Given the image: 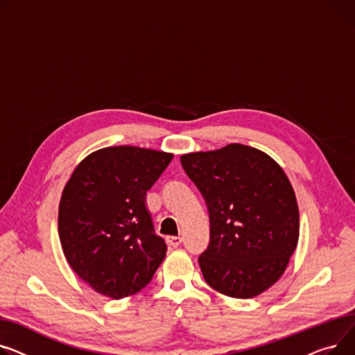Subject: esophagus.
I'll return each mask as SVG.
<instances>
[{
	"mask_svg": "<svg viewBox=\"0 0 355 355\" xmlns=\"http://www.w3.org/2000/svg\"><path fill=\"white\" fill-rule=\"evenodd\" d=\"M182 236H169L168 238V242H169V245L171 246H173V248H176V246H179L180 243H182Z\"/></svg>",
	"mask_w": 355,
	"mask_h": 355,
	"instance_id": "1",
	"label": "esophagus"
}]
</instances>
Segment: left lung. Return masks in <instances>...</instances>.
<instances>
[{"label": "left lung", "instance_id": "1", "mask_svg": "<svg viewBox=\"0 0 355 355\" xmlns=\"http://www.w3.org/2000/svg\"><path fill=\"white\" fill-rule=\"evenodd\" d=\"M205 198L211 241L199 257L205 281L232 298H254L285 272L300 238V211L289 179L266 153L239 143L182 155Z\"/></svg>", "mask_w": 355, "mask_h": 355}]
</instances>
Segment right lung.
<instances>
[{
  "label": "right lung",
  "instance_id": "obj_1",
  "mask_svg": "<svg viewBox=\"0 0 355 355\" xmlns=\"http://www.w3.org/2000/svg\"><path fill=\"white\" fill-rule=\"evenodd\" d=\"M172 153L113 146L83 159L58 206V236L74 272L96 293L120 300L148 285L166 257L146 192Z\"/></svg>",
  "mask_w": 355,
  "mask_h": 355
}]
</instances>
